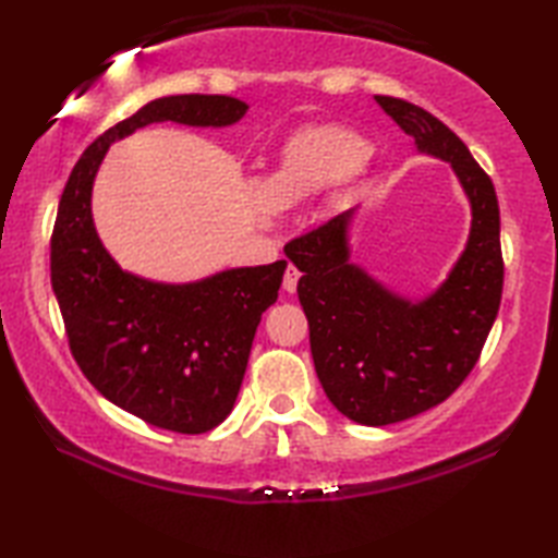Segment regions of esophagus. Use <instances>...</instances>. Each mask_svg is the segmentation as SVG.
<instances>
[{"mask_svg": "<svg viewBox=\"0 0 558 558\" xmlns=\"http://www.w3.org/2000/svg\"><path fill=\"white\" fill-rule=\"evenodd\" d=\"M298 280H300V270L294 266H288L286 270V278H282V288H286V292H294L298 290Z\"/></svg>", "mask_w": 558, "mask_h": 558, "instance_id": "obj_1", "label": "esophagus"}]
</instances>
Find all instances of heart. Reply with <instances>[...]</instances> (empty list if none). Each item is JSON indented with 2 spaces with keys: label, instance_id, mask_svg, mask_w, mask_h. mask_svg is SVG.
<instances>
[{
  "label": "heart",
  "instance_id": "1",
  "mask_svg": "<svg viewBox=\"0 0 558 558\" xmlns=\"http://www.w3.org/2000/svg\"><path fill=\"white\" fill-rule=\"evenodd\" d=\"M369 144L338 124L306 126L282 144L266 180L246 184V206L260 222L280 218L282 208L304 204L338 182H348L364 165Z\"/></svg>",
  "mask_w": 558,
  "mask_h": 558
}]
</instances>
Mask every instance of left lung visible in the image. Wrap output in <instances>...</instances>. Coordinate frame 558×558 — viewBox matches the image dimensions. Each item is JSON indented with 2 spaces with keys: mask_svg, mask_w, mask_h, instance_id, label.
<instances>
[{
  "mask_svg": "<svg viewBox=\"0 0 558 558\" xmlns=\"http://www.w3.org/2000/svg\"><path fill=\"white\" fill-rule=\"evenodd\" d=\"M374 100L414 138L420 156L450 165L470 204L465 248L422 298L393 290L354 260L357 208L292 240L286 254L302 270L298 294L328 400L352 422L386 426L438 405L465 381L499 314L504 260L499 201L468 146L417 105Z\"/></svg>",
  "mask_w": 558,
  "mask_h": 558,
  "instance_id": "1",
  "label": "left lung"
}]
</instances>
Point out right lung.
<instances>
[{"label":"right lung","mask_w":558,"mask_h":558,"mask_svg":"<svg viewBox=\"0 0 558 558\" xmlns=\"http://www.w3.org/2000/svg\"><path fill=\"white\" fill-rule=\"evenodd\" d=\"M246 110L240 98L201 93L150 100L83 150L59 198L50 276L71 354L102 398L160 429L204 434L232 412L260 314L278 300L288 260L192 282L136 276L100 240L93 184L108 148L138 129H225Z\"/></svg>","instance_id":"right-lung-1"}]
</instances>
